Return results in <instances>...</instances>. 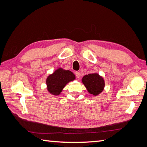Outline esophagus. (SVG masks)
Returning <instances> with one entry per match:
<instances>
[{
	"instance_id": "esophagus-1",
	"label": "esophagus",
	"mask_w": 147,
	"mask_h": 147,
	"mask_svg": "<svg viewBox=\"0 0 147 147\" xmlns=\"http://www.w3.org/2000/svg\"><path fill=\"white\" fill-rule=\"evenodd\" d=\"M75 74H76V77L78 78H80V76H81V73H80V72L76 71V73H75Z\"/></svg>"
}]
</instances>
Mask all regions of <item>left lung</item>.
Masks as SVG:
<instances>
[{
    "mask_svg": "<svg viewBox=\"0 0 147 147\" xmlns=\"http://www.w3.org/2000/svg\"><path fill=\"white\" fill-rule=\"evenodd\" d=\"M82 81L87 91L90 94L97 96L104 91L105 87L104 79L97 73L85 75Z\"/></svg>",
    "mask_w": 147,
    "mask_h": 147,
    "instance_id": "8db88e82",
    "label": "left lung"
}]
</instances>
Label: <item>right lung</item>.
Instances as JSON below:
<instances>
[{
	"mask_svg": "<svg viewBox=\"0 0 147 147\" xmlns=\"http://www.w3.org/2000/svg\"><path fill=\"white\" fill-rule=\"evenodd\" d=\"M75 79L76 76L73 72L59 67L47 78V89L52 95L58 96L68 83L73 82Z\"/></svg>",
	"mask_w": 147,
	"mask_h": 147,
	"instance_id": "right-lung-1",
	"label": "right lung"
}]
</instances>
